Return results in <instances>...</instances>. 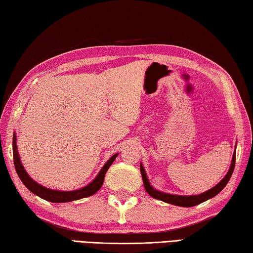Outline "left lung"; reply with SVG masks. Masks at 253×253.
<instances>
[{"mask_svg": "<svg viewBox=\"0 0 253 253\" xmlns=\"http://www.w3.org/2000/svg\"><path fill=\"white\" fill-rule=\"evenodd\" d=\"M234 166H235V152L233 153L232 163H231L229 172H228V174L225 175L224 178L222 179V181L219 184H217V185L212 187L211 190L204 192V193L200 194V195H191V196L173 195V194L163 193V192L157 191V190H155V188H153L151 186V184H149L148 179H147V176H146V173H145V169H144L142 164H140V173H142V177H143L145 190H146L147 193L151 195L152 198L157 199V200H161V201H164V202L169 203V204L178 205V207L190 208V207H194V205H198L200 203H202V202H204V201H207L209 199L213 198V196H215L216 194H219L220 192L223 190L226 184H228L229 179L231 178V175H232V173H233Z\"/></svg>", "mask_w": 253, "mask_h": 253, "instance_id": "1", "label": "left lung"}]
</instances>
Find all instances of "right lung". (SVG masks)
I'll return each mask as SVG.
<instances>
[{"label": "right lung", "mask_w": 253, "mask_h": 253, "mask_svg": "<svg viewBox=\"0 0 253 253\" xmlns=\"http://www.w3.org/2000/svg\"><path fill=\"white\" fill-rule=\"evenodd\" d=\"M118 154H115V155L111 156L108 162L104 165V168L101 169L99 174L97 175V177L93 179V181L88 184L87 186H84L80 190H76V191H70V192H62V191H54V190H50V188H46L44 186L40 185L37 182H34L33 179L29 176L25 172L24 168L21 164L20 157H19V153H18V148H16V136H13V160H14V168L16 173H18L19 177L22 183L27 186L30 191L32 192L33 194H36L38 196H40L41 199H43L45 201H49V202H53V203H63V202H71V201H76L83 198H88V196H91L96 193V192L99 190L101 187L102 183H104V178H105V174L107 170H108L109 166L113 164V162L115 161V158L117 157Z\"/></svg>", "instance_id": "1"}]
</instances>
